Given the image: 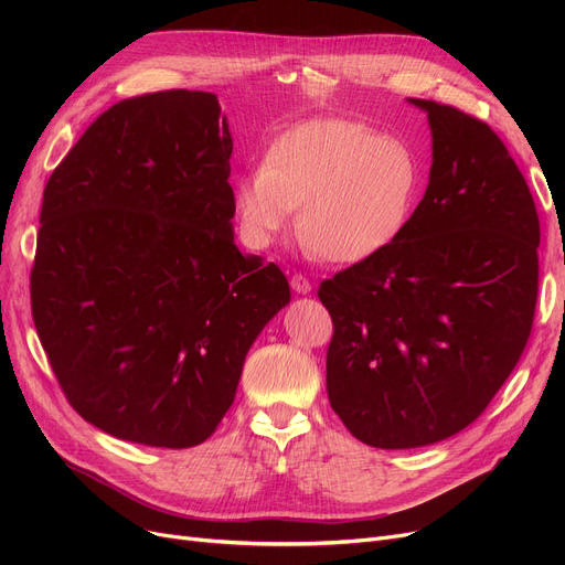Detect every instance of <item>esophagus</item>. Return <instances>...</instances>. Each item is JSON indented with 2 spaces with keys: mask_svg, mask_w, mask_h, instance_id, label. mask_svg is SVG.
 <instances>
[{
  "mask_svg": "<svg viewBox=\"0 0 565 565\" xmlns=\"http://www.w3.org/2000/svg\"><path fill=\"white\" fill-rule=\"evenodd\" d=\"M290 288H292L295 292L307 295V292H311V281H309L305 275H292V277H290Z\"/></svg>",
  "mask_w": 565,
  "mask_h": 565,
  "instance_id": "obj_1",
  "label": "esophagus"
}]
</instances>
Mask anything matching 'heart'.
<instances>
[{"label": "heart", "instance_id": "1", "mask_svg": "<svg viewBox=\"0 0 565 565\" xmlns=\"http://www.w3.org/2000/svg\"><path fill=\"white\" fill-rule=\"evenodd\" d=\"M422 178L407 141L360 121L316 118L284 132L237 181L235 213L247 243L263 249L300 205L298 231L311 254L360 263L398 241Z\"/></svg>", "mask_w": 565, "mask_h": 565}]
</instances>
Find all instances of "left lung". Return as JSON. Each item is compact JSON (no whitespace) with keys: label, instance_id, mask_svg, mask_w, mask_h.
Returning a JSON list of instances; mask_svg holds the SVG:
<instances>
[{"label":"left lung","instance_id":"obj_1","mask_svg":"<svg viewBox=\"0 0 565 565\" xmlns=\"http://www.w3.org/2000/svg\"><path fill=\"white\" fill-rule=\"evenodd\" d=\"M428 114L430 181L407 228L324 279L328 396L375 449H417L479 419L520 362L539 298L541 222L509 148L451 105Z\"/></svg>","mask_w":565,"mask_h":565}]
</instances>
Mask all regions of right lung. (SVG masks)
Instances as JSON below:
<instances>
[{"label": "right lung", "instance_id": "add662e5", "mask_svg": "<svg viewBox=\"0 0 565 565\" xmlns=\"http://www.w3.org/2000/svg\"><path fill=\"white\" fill-rule=\"evenodd\" d=\"M231 153L217 96L171 88L103 111L45 185L36 332L73 409L118 439L211 437L290 302L279 265L235 247Z\"/></svg>", "mask_w": 565, "mask_h": 565}]
</instances>
